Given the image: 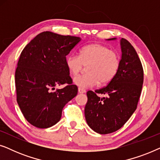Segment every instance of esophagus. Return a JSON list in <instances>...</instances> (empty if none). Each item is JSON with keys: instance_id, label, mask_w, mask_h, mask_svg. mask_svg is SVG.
I'll return each instance as SVG.
<instances>
[{"instance_id": "esophagus-1", "label": "esophagus", "mask_w": 160, "mask_h": 160, "mask_svg": "<svg viewBox=\"0 0 160 160\" xmlns=\"http://www.w3.org/2000/svg\"><path fill=\"white\" fill-rule=\"evenodd\" d=\"M78 93H84L85 92H86V90H85L84 89L80 88V87L78 89Z\"/></svg>"}]
</instances>
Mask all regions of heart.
Instances as JSON below:
<instances>
[{"mask_svg": "<svg viewBox=\"0 0 160 160\" xmlns=\"http://www.w3.org/2000/svg\"><path fill=\"white\" fill-rule=\"evenodd\" d=\"M67 68L69 73L76 76L87 65V73L76 77L73 82L80 88H88L97 85L107 84L112 81L119 71L121 60L117 52L106 46L93 43L83 47L79 56L70 54L66 58Z\"/></svg>", "mask_w": 160, "mask_h": 160, "instance_id": "b5f03b06", "label": "heart"}]
</instances>
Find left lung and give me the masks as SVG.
<instances>
[{"label":"left lung","instance_id":"1","mask_svg":"<svg viewBox=\"0 0 160 160\" xmlns=\"http://www.w3.org/2000/svg\"><path fill=\"white\" fill-rule=\"evenodd\" d=\"M121 47V64L117 76L106 87L87 92L86 121L100 134L119 130L136 110L141 94L143 69L140 58L125 38H122ZM98 94H106V97L101 98Z\"/></svg>","mask_w":160,"mask_h":160}]
</instances>
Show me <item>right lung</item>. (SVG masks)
I'll return each mask as SVG.
<instances>
[{"instance_id": "right-lung-1", "label": "right lung", "mask_w": 160, "mask_h": 160, "mask_svg": "<svg viewBox=\"0 0 160 160\" xmlns=\"http://www.w3.org/2000/svg\"><path fill=\"white\" fill-rule=\"evenodd\" d=\"M79 37L42 32L22 51L15 71L17 101L26 120L38 128L60 121L64 106L77 95L78 87L67 68L66 55ZM62 89L52 92L57 85Z\"/></svg>"}]
</instances>
